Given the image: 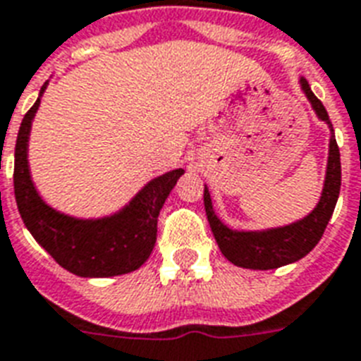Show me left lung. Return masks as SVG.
<instances>
[{
    "label": "left lung",
    "mask_w": 361,
    "mask_h": 361,
    "mask_svg": "<svg viewBox=\"0 0 361 361\" xmlns=\"http://www.w3.org/2000/svg\"><path fill=\"white\" fill-rule=\"evenodd\" d=\"M301 90L310 102V106L318 115V119L324 121L329 126V153H327L326 180L322 189L320 200L301 219H297L290 225L282 227H271V229L261 231H236L231 229L217 217L208 187L204 185V208L208 224L214 233L217 246L221 254L236 267L242 269H254V271H269V269H279V267L295 263L301 257L309 254L310 250L320 242L324 231H326L329 219L334 216L335 204L339 199L341 191V155L337 142H335V132L327 115L326 107L314 92L310 90L309 81L305 77H299Z\"/></svg>",
    "instance_id": "left-lung-1"
}]
</instances>
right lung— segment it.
<instances>
[{
	"label": "right lung",
	"instance_id": "add662e5",
	"mask_svg": "<svg viewBox=\"0 0 361 361\" xmlns=\"http://www.w3.org/2000/svg\"><path fill=\"white\" fill-rule=\"evenodd\" d=\"M47 85L49 82L41 87L39 98L24 115L16 136L15 199L22 221L37 244L60 267L77 276L107 279L136 271L153 252L157 217L185 170L176 169L153 178L128 204L109 216L85 219L54 210L35 189L27 162L30 130Z\"/></svg>",
	"mask_w": 361,
	"mask_h": 361
}]
</instances>
